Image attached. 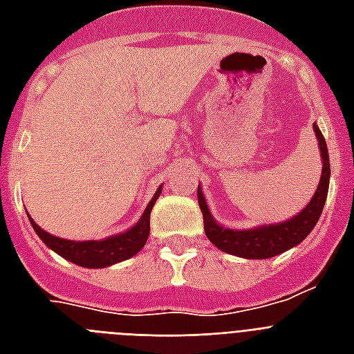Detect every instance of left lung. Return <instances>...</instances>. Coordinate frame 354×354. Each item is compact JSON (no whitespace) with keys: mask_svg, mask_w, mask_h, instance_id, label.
<instances>
[{"mask_svg":"<svg viewBox=\"0 0 354 354\" xmlns=\"http://www.w3.org/2000/svg\"><path fill=\"white\" fill-rule=\"evenodd\" d=\"M316 139H318L319 156H322V176L313 200L308 202L307 207H303L296 216L288 221L275 222V224H261L252 230H232V227L222 226L221 222L213 218L209 205L205 202L204 191L198 185V205L204 215V230L205 235L218 250L232 253L236 257L244 259H270L279 255V253L297 246L299 242L305 241V236L313 232L319 215L324 211L327 193H329V178H330V163L329 150L322 130L318 124H313Z\"/></svg>","mask_w":354,"mask_h":354,"instance_id":"obj_1","label":"left lung"}]
</instances>
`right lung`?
<instances>
[{
    "label": "right lung",
    "instance_id": "1",
    "mask_svg": "<svg viewBox=\"0 0 354 354\" xmlns=\"http://www.w3.org/2000/svg\"><path fill=\"white\" fill-rule=\"evenodd\" d=\"M161 189L163 185L158 187L149 205L145 207L141 218L130 230L118 233V235H110L102 241H68V239H60V236H55L47 233L46 230H41L30 218V215L29 222L36 235L44 241V244L55 253H58L60 257L68 259L69 263L79 264L84 268H106V266L133 257L145 246L150 233V211L161 194Z\"/></svg>",
    "mask_w": 354,
    "mask_h": 354
}]
</instances>
